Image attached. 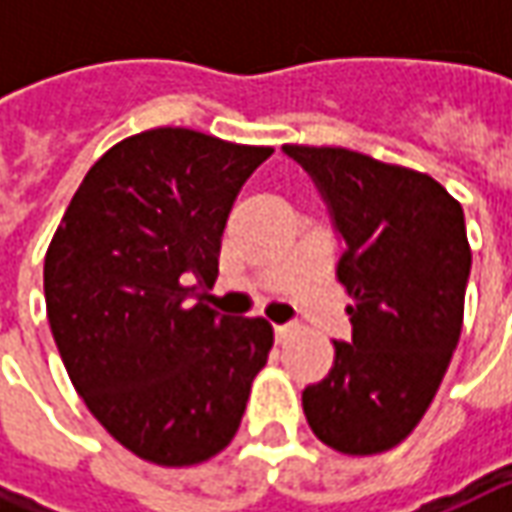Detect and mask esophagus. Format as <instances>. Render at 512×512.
Instances as JSON below:
<instances>
[{"label": "esophagus", "instance_id": "1", "mask_svg": "<svg viewBox=\"0 0 512 512\" xmlns=\"http://www.w3.org/2000/svg\"><path fill=\"white\" fill-rule=\"evenodd\" d=\"M273 333H276V342L282 344V342H287V336L293 333V327H290V325H276V327H273Z\"/></svg>", "mask_w": 512, "mask_h": 512}]
</instances>
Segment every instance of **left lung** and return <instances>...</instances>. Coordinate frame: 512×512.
Wrapping results in <instances>:
<instances>
[{
    "label": "left lung",
    "mask_w": 512,
    "mask_h": 512,
    "mask_svg": "<svg viewBox=\"0 0 512 512\" xmlns=\"http://www.w3.org/2000/svg\"><path fill=\"white\" fill-rule=\"evenodd\" d=\"M330 205L344 250L336 279L353 305L350 342L302 393L319 442L373 456L422 422L464 322L470 242L462 205L433 176L347 148L285 145Z\"/></svg>",
    "instance_id": "left-lung-1"
}]
</instances>
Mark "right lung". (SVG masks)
<instances>
[{
  "label": "right lung",
  "mask_w": 512,
  "mask_h": 512,
  "mask_svg": "<svg viewBox=\"0 0 512 512\" xmlns=\"http://www.w3.org/2000/svg\"><path fill=\"white\" fill-rule=\"evenodd\" d=\"M273 148L153 128L116 142L73 193L45 253V305L70 382L139 459L193 467L233 442L273 327L202 293L230 207Z\"/></svg>",
  "instance_id": "add662e5"
}]
</instances>
